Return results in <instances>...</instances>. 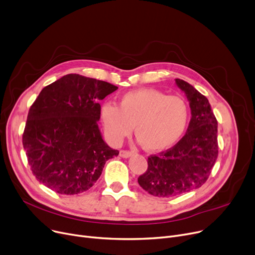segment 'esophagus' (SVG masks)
Returning <instances> with one entry per match:
<instances>
[{
  "label": "esophagus",
  "mask_w": 255,
  "mask_h": 255,
  "mask_svg": "<svg viewBox=\"0 0 255 255\" xmlns=\"http://www.w3.org/2000/svg\"><path fill=\"white\" fill-rule=\"evenodd\" d=\"M133 155V153L132 152H129V151H120V156L122 157V158H129V157H131Z\"/></svg>",
  "instance_id": "1"
}]
</instances>
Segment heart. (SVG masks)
<instances>
[{
    "label": "heart",
    "mask_w": 255,
    "mask_h": 255,
    "mask_svg": "<svg viewBox=\"0 0 255 255\" xmlns=\"http://www.w3.org/2000/svg\"><path fill=\"white\" fill-rule=\"evenodd\" d=\"M189 120L185 100L167 96L155 89L131 91L120 98L119 107L105 102L100 107V121L104 134L118 145L130 135L135 126L140 144L150 152L170 148L184 134Z\"/></svg>",
    "instance_id": "obj_1"
}]
</instances>
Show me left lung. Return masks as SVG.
I'll use <instances>...</instances> for the list:
<instances>
[{
	"instance_id": "left-lung-1",
	"label": "left lung",
	"mask_w": 255,
	"mask_h": 255,
	"mask_svg": "<svg viewBox=\"0 0 255 255\" xmlns=\"http://www.w3.org/2000/svg\"><path fill=\"white\" fill-rule=\"evenodd\" d=\"M175 80L189 101L191 119L183 138L166 152L149 157L148 169L138 178L141 188L157 197L177 196L199 188L218 156L217 120L209 100L185 80Z\"/></svg>"
}]
</instances>
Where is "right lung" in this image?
I'll list each match as a JSON object with an SVG mask.
<instances>
[{
	"instance_id": "right-lung-1",
	"label": "right lung",
	"mask_w": 255,
	"mask_h": 255,
	"mask_svg": "<svg viewBox=\"0 0 255 255\" xmlns=\"http://www.w3.org/2000/svg\"><path fill=\"white\" fill-rule=\"evenodd\" d=\"M118 87L79 74H67L43 88L31 106L22 144L36 179L60 194L89 190L107 160L119 155L103 138L97 122L99 100Z\"/></svg>"
}]
</instances>
